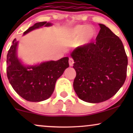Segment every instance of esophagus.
I'll use <instances>...</instances> for the list:
<instances>
[{
	"label": "esophagus",
	"mask_w": 133,
	"mask_h": 133,
	"mask_svg": "<svg viewBox=\"0 0 133 133\" xmlns=\"http://www.w3.org/2000/svg\"><path fill=\"white\" fill-rule=\"evenodd\" d=\"M74 62V60H73V59H72V58H70L69 60V63L70 66H72Z\"/></svg>",
	"instance_id": "esophagus-1"
}]
</instances>
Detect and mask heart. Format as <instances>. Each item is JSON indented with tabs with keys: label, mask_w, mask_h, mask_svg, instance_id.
<instances>
[{
	"label": "heart",
	"mask_w": 133,
	"mask_h": 133,
	"mask_svg": "<svg viewBox=\"0 0 133 133\" xmlns=\"http://www.w3.org/2000/svg\"><path fill=\"white\" fill-rule=\"evenodd\" d=\"M74 36L79 38L81 45H85L89 43L94 37L95 32L91 27H85L84 25H79L74 27L72 32Z\"/></svg>",
	"instance_id": "heart-1"
}]
</instances>
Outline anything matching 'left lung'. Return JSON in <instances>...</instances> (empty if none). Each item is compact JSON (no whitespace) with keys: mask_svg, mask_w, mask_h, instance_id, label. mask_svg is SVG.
I'll list each match as a JSON object with an SVG mask.
<instances>
[{"mask_svg":"<svg viewBox=\"0 0 133 133\" xmlns=\"http://www.w3.org/2000/svg\"><path fill=\"white\" fill-rule=\"evenodd\" d=\"M99 26L95 42L77 47L71 54L76 72L74 91L81 99L91 103L115 95L127 74L128 57L121 40L106 25Z\"/></svg>","mask_w":133,"mask_h":133,"instance_id":"obj_1","label":"left lung"}]
</instances>
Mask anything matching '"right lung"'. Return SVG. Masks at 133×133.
<instances>
[{"label": "right lung", "instance_id": "add662e5", "mask_svg": "<svg viewBox=\"0 0 133 133\" xmlns=\"http://www.w3.org/2000/svg\"><path fill=\"white\" fill-rule=\"evenodd\" d=\"M51 25L47 22H37L25 30L24 34L39 27ZM17 44L16 39H14L7 56V74L9 82L15 91L28 101L40 102L47 99L54 92L57 79L69 66V57L26 67L17 56Z\"/></svg>", "mask_w": 133, "mask_h": 133}]
</instances>
